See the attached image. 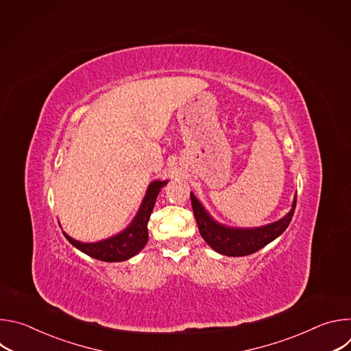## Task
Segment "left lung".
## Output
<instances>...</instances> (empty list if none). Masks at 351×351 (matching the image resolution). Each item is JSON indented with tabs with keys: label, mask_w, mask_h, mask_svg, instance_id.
<instances>
[{
	"label": "left lung",
	"mask_w": 351,
	"mask_h": 351,
	"mask_svg": "<svg viewBox=\"0 0 351 351\" xmlns=\"http://www.w3.org/2000/svg\"><path fill=\"white\" fill-rule=\"evenodd\" d=\"M190 199L199 234L217 253L228 257L253 254L279 237L289 226L295 208L294 195L291 210L279 221L258 228H233L215 221L193 193H190Z\"/></svg>",
	"instance_id": "obj_1"
}]
</instances>
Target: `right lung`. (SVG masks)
Segmentation results:
<instances>
[{"mask_svg": "<svg viewBox=\"0 0 351 351\" xmlns=\"http://www.w3.org/2000/svg\"><path fill=\"white\" fill-rule=\"evenodd\" d=\"M168 183V180H154L148 184L145 195L140 204V208L122 232L94 243H84L72 239L69 234L64 232V236L68 241L75 245L82 253L106 263H121L132 258L137 253H140L148 241V229L147 223L149 215L153 213L156 206V199L161 191V189Z\"/></svg>", "mask_w": 351, "mask_h": 351, "instance_id": "1", "label": "right lung"}]
</instances>
